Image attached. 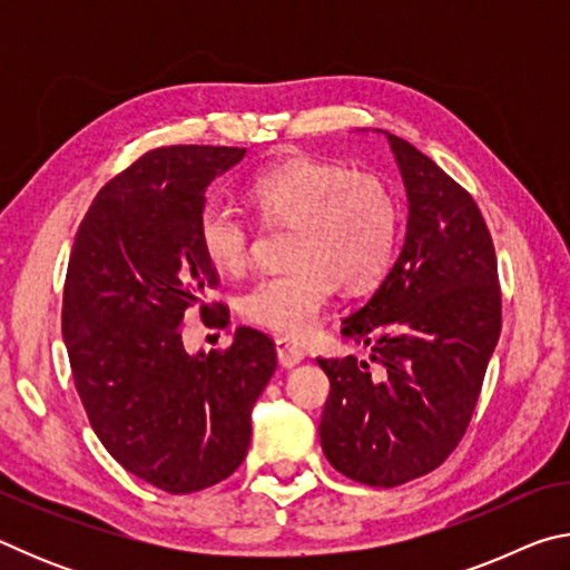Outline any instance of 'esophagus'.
Returning a JSON list of instances; mask_svg holds the SVG:
<instances>
[{"label":"esophagus","mask_w":570,"mask_h":570,"mask_svg":"<svg viewBox=\"0 0 570 570\" xmlns=\"http://www.w3.org/2000/svg\"><path fill=\"white\" fill-rule=\"evenodd\" d=\"M276 356H278V364L282 366H296L298 362L304 360V352L298 350L296 344H292V342H286V340H276Z\"/></svg>","instance_id":"34e87169"}]
</instances>
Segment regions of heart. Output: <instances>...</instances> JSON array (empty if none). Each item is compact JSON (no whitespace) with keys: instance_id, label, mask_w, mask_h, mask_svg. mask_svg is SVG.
I'll return each instance as SVG.
<instances>
[{"instance_id":"b5f03b06","label":"heart","mask_w":570,"mask_h":570,"mask_svg":"<svg viewBox=\"0 0 570 570\" xmlns=\"http://www.w3.org/2000/svg\"><path fill=\"white\" fill-rule=\"evenodd\" d=\"M246 196L266 224L292 226L286 258L294 266L256 278L238 298L248 324L288 340L314 330L336 284L364 292L397 256L402 200L387 180L342 163L292 158L248 180ZM196 238L210 266L238 274L250 262L254 226L238 208L208 200Z\"/></svg>"}]
</instances>
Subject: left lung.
I'll use <instances>...</instances> for the list:
<instances>
[{
    "instance_id": "8db88e82",
    "label": "left lung",
    "mask_w": 570,
    "mask_h": 570,
    "mask_svg": "<svg viewBox=\"0 0 570 570\" xmlns=\"http://www.w3.org/2000/svg\"><path fill=\"white\" fill-rule=\"evenodd\" d=\"M410 216L397 262L342 334L370 362L324 360L320 435L350 480L394 488L440 468L475 412L503 324L498 258L480 208L407 140L387 135Z\"/></svg>"
}]
</instances>
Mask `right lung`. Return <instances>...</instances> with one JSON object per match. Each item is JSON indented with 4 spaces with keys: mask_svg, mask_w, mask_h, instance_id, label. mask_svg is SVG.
Masks as SVG:
<instances>
[{
    "mask_svg": "<svg viewBox=\"0 0 570 570\" xmlns=\"http://www.w3.org/2000/svg\"><path fill=\"white\" fill-rule=\"evenodd\" d=\"M246 148L148 150L95 196L75 234L62 296V336L75 390L95 435L120 465L166 493L226 480L246 458L250 407L276 370L264 332L238 326L226 350L190 356L180 330L218 286L196 238L206 188Z\"/></svg>",
    "mask_w": 570,
    "mask_h": 570,
    "instance_id": "right-lung-1",
    "label": "right lung"
}]
</instances>
